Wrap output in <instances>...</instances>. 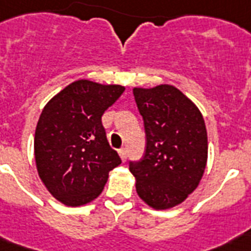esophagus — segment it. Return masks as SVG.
<instances>
[{
	"instance_id": "34e87169",
	"label": "esophagus",
	"mask_w": 251,
	"mask_h": 251,
	"mask_svg": "<svg viewBox=\"0 0 251 251\" xmlns=\"http://www.w3.org/2000/svg\"><path fill=\"white\" fill-rule=\"evenodd\" d=\"M119 156H120V158H122V161L127 160V151H126L124 148L119 149Z\"/></svg>"
}]
</instances>
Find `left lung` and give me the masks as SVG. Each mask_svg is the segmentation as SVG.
Segmentation results:
<instances>
[{
	"label": "left lung",
	"mask_w": 251,
	"mask_h": 251,
	"mask_svg": "<svg viewBox=\"0 0 251 251\" xmlns=\"http://www.w3.org/2000/svg\"><path fill=\"white\" fill-rule=\"evenodd\" d=\"M147 147L129 162L137 195L154 209L180 204L199 184L207 165L208 140L201 112L172 85L135 87Z\"/></svg>",
	"instance_id": "8db88e82"
}]
</instances>
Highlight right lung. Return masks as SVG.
Segmentation results:
<instances>
[{"label": "right lung", "instance_id": "right-lung-1", "mask_svg": "<svg viewBox=\"0 0 251 251\" xmlns=\"http://www.w3.org/2000/svg\"><path fill=\"white\" fill-rule=\"evenodd\" d=\"M126 87L78 79L43 108L35 129L39 176L53 198L69 207L94 200L108 173L122 164L102 126V115Z\"/></svg>", "mask_w": 251, "mask_h": 251}]
</instances>
